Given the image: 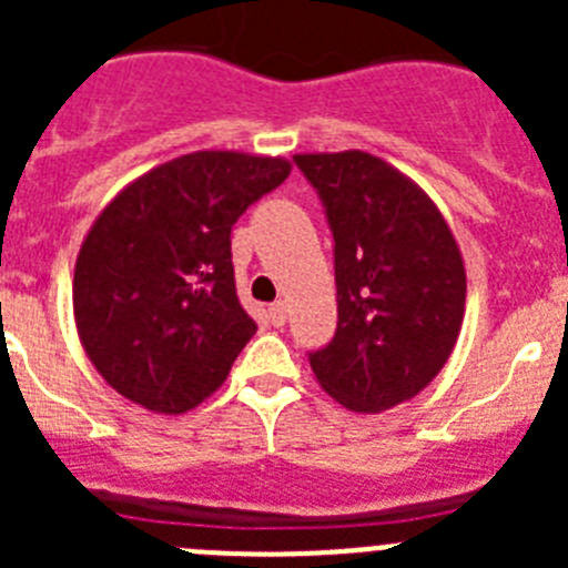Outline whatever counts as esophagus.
<instances>
[{
	"label": "esophagus",
	"instance_id": "34e87169",
	"mask_svg": "<svg viewBox=\"0 0 568 568\" xmlns=\"http://www.w3.org/2000/svg\"><path fill=\"white\" fill-rule=\"evenodd\" d=\"M284 321H287V304H284V301L270 304V324H273V327H284Z\"/></svg>",
	"mask_w": 568,
	"mask_h": 568
}]
</instances>
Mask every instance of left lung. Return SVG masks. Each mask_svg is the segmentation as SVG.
I'll return each mask as SVG.
<instances>
[{
	"label": "left lung",
	"instance_id": "obj_1",
	"mask_svg": "<svg viewBox=\"0 0 568 568\" xmlns=\"http://www.w3.org/2000/svg\"><path fill=\"white\" fill-rule=\"evenodd\" d=\"M333 233L338 327L310 353L318 384L353 413L424 389L453 353L466 304L458 244L424 190L361 150L293 159Z\"/></svg>",
	"mask_w": 568,
	"mask_h": 568
}]
</instances>
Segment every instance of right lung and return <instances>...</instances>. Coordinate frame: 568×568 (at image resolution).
Returning a JSON list of instances; mask_svg holds the SVG:
<instances>
[{
    "mask_svg": "<svg viewBox=\"0 0 568 568\" xmlns=\"http://www.w3.org/2000/svg\"><path fill=\"white\" fill-rule=\"evenodd\" d=\"M287 175L284 159L202 150L104 207L79 250L73 313L115 393L173 415L224 384L258 329L235 295L230 233Z\"/></svg>",
    "mask_w": 568,
    "mask_h": 568,
    "instance_id": "1",
    "label": "right lung"
}]
</instances>
